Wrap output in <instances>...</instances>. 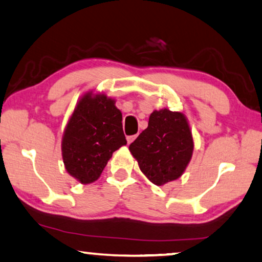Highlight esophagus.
Segmentation results:
<instances>
[{
	"instance_id": "esophagus-1",
	"label": "esophagus",
	"mask_w": 262,
	"mask_h": 262,
	"mask_svg": "<svg viewBox=\"0 0 262 262\" xmlns=\"http://www.w3.org/2000/svg\"><path fill=\"white\" fill-rule=\"evenodd\" d=\"M137 138V135H135V136H127L126 137V140H127V144H131L132 142H134V140Z\"/></svg>"
}]
</instances>
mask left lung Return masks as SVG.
<instances>
[{"label": "left lung", "mask_w": 262, "mask_h": 262, "mask_svg": "<svg viewBox=\"0 0 262 262\" xmlns=\"http://www.w3.org/2000/svg\"><path fill=\"white\" fill-rule=\"evenodd\" d=\"M192 132L183 112L155 110L148 125L128 146L146 178L162 186L182 177L192 158Z\"/></svg>", "instance_id": "left-lung-1"}]
</instances>
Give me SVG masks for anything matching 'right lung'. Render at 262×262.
Here are the masks:
<instances>
[{
    "label": "right lung",
    "mask_w": 262,
    "mask_h": 262,
    "mask_svg": "<svg viewBox=\"0 0 262 262\" xmlns=\"http://www.w3.org/2000/svg\"><path fill=\"white\" fill-rule=\"evenodd\" d=\"M115 103L104 94L86 92L67 124L62 138L63 163L80 184L96 182L112 154L126 145L122 112Z\"/></svg>",
    "instance_id": "add662e5"
}]
</instances>
